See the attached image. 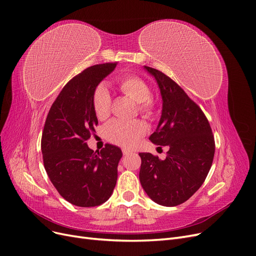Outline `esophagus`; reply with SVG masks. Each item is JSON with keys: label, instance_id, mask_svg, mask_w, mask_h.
Masks as SVG:
<instances>
[{"label": "esophagus", "instance_id": "1", "mask_svg": "<svg viewBox=\"0 0 256 256\" xmlns=\"http://www.w3.org/2000/svg\"><path fill=\"white\" fill-rule=\"evenodd\" d=\"M122 154H125V156H127V154H131V152H130L129 150H126V148H124V150H122Z\"/></svg>", "mask_w": 256, "mask_h": 256}]
</instances>
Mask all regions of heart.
I'll return each mask as SVG.
<instances>
[{"mask_svg":"<svg viewBox=\"0 0 256 256\" xmlns=\"http://www.w3.org/2000/svg\"><path fill=\"white\" fill-rule=\"evenodd\" d=\"M118 90L134 102H136L138 111L144 118L152 120L157 111L156 104L150 98V88L144 80L136 76H125L116 81ZM92 106L96 118L99 120H104L109 118L111 111L110 92L104 85L98 86L92 92ZM146 132V125L142 120L122 122L114 120L104 129L106 138L110 142L124 146H134Z\"/></svg>","mask_w":256,"mask_h":256,"instance_id":"1","label":"heart"}]
</instances>
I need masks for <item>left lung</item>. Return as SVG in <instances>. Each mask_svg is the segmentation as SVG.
<instances>
[{
    "instance_id": "8db88e82",
    "label": "left lung",
    "mask_w": 256,
    "mask_h": 256,
    "mask_svg": "<svg viewBox=\"0 0 256 256\" xmlns=\"http://www.w3.org/2000/svg\"><path fill=\"white\" fill-rule=\"evenodd\" d=\"M156 79L162 113L150 140L168 146L166 158L140 152V182L154 202L177 206L189 200L205 182L214 156V138L200 108L170 76L144 66Z\"/></svg>"
}]
</instances>
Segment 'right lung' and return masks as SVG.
<instances>
[{
  "label": "right lung",
  "mask_w": 256,
  "mask_h": 256,
  "mask_svg": "<svg viewBox=\"0 0 256 256\" xmlns=\"http://www.w3.org/2000/svg\"><path fill=\"white\" fill-rule=\"evenodd\" d=\"M118 63L84 69L69 81L51 106L42 136L44 166L51 182L69 203L94 207L106 202L118 180L120 148L111 144L100 152L88 146L98 120L92 95Z\"/></svg>",
  "instance_id": "add662e5"
}]
</instances>
